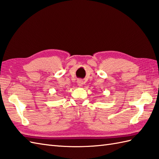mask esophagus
Returning <instances> with one entry per match:
<instances>
[{"instance_id":"1","label":"esophagus","mask_w":159,"mask_h":159,"mask_svg":"<svg viewBox=\"0 0 159 159\" xmlns=\"http://www.w3.org/2000/svg\"><path fill=\"white\" fill-rule=\"evenodd\" d=\"M83 80H80V79H79V80H77V84H78V85H79V87H82L83 85Z\"/></svg>"}]
</instances>
